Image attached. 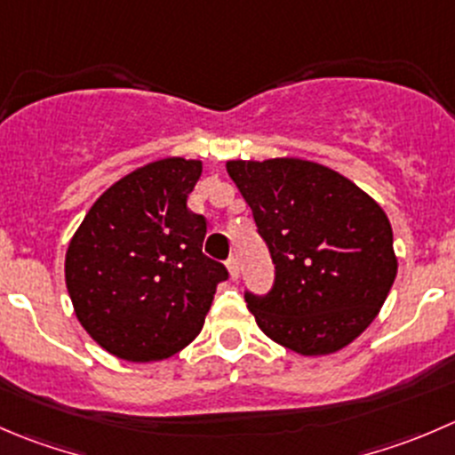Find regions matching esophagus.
<instances>
[{
  "label": "esophagus",
  "mask_w": 455,
  "mask_h": 455,
  "mask_svg": "<svg viewBox=\"0 0 455 455\" xmlns=\"http://www.w3.org/2000/svg\"><path fill=\"white\" fill-rule=\"evenodd\" d=\"M227 268L228 273H231V280H237V275H240V264H237V258H228Z\"/></svg>",
  "instance_id": "1"
}]
</instances>
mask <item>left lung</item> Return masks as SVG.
<instances>
[{
    "label": "left lung",
    "instance_id": "obj_1",
    "mask_svg": "<svg viewBox=\"0 0 455 455\" xmlns=\"http://www.w3.org/2000/svg\"><path fill=\"white\" fill-rule=\"evenodd\" d=\"M227 171L275 267L268 293L244 291L259 329L302 355L354 342L378 315L398 271L385 211L315 162L233 160Z\"/></svg>",
    "mask_w": 455,
    "mask_h": 455
}]
</instances>
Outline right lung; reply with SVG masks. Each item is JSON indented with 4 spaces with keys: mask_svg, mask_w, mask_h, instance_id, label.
Returning a JSON list of instances; mask_svg holds the SVG:
<instances>
[{
    "mask_svg": "<svg viewBox=\"0 0 455 455\" xmlns=\"http://www.w3.org/2000/svg\"><path fill=\"white\" fill-rule=\"evenodd\" d=\"M200 175L197 160L151 162L113 184L70 240L75 315L117 358L153 363L182 351L228 277L202 253L206 220L187 206Z\"/></svg>",
    "mask_w": 455,
    "mask_h": 455,
    "instance_id": "obj_1",
    "label": "right lung"
}]
</instances>
